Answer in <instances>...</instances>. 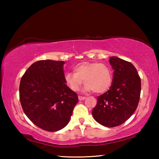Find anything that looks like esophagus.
Here are the masks:
<instances>
[{"instance_id": "1", "label": "esophagus", "mask_w": 159, "mask_h": 159, "mask_svg": "<svg viewBox=\"0 0 159 159\" xmlns=\"http://www.w3.org/2000/svg\"><path fill=\"white\" fill-rule=\"evenodd\" d=\"M85 99V97L84 96H79V100H83V99Z\"/></svg>"}]
</instances>
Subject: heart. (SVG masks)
<instances>
[{"label": "heart", "instance_id": "obj_1", "mask_svg": "<svg viewBox=\"0 0 159 159\" xmlns=\"http://www.w3.org/2000/svg\"><path fill=\"white\" fill-rule=\"evenodd\" d=\"M74 71L65 74L64 80L74 92L79 90L83 80L85 84V90H93L98 94L105 93L111 85V70L106 64L83 61L74 66Z\"/></svg>", "mask_w": 159, "mask_h": 159}]
</instances>
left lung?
Segmentation results:
<instances>
[{
  "instance_id": "left-lung-1",
  "label": "left lung",
  "mask_w": 159,
  "mask_h": 159,
  "mask_svg": "<svg viewBox=\"0 0 159 159\" xmlns=\"http://www.w3.org/2000/svg\"><path fill=\"white\" fill-rule=\"evenodd\" d=\"M114 74L109 90L97 98L92 114L97 122L109 128L125 123L138 107L141 79L133 64L117 57H110Z\"/></svg>"
}]
</instances>
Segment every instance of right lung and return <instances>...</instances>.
Returning <instances> with one entry per match:
<instances>
[{
	"instance_id": "add662e5",
	"label": "right lung",
	"mask_w": 159,
	"mask_h": 159,
	"mask_svg": "<svg viewBox=\"0 0 159 159\" xmlns=\"http://www.w3.org/2000/svg\"><path fill=\"white\" fill-rule=\"evenodd\" d=\"M63 61L40 60L21 77L20 99L29 120L43 130L55 132L69 122L78 95L66 85Z\"/></svg>"
}]
</instances>
